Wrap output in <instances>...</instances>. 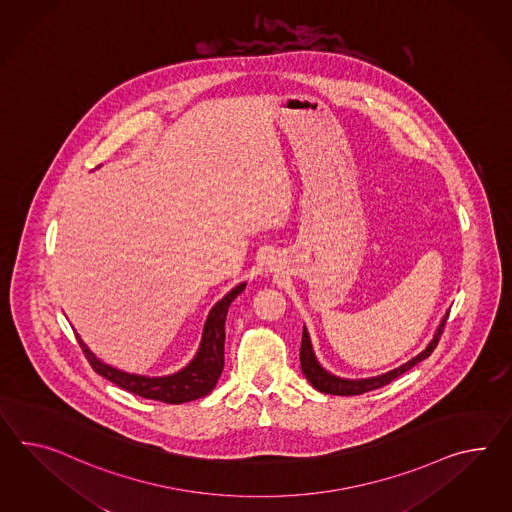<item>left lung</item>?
<instances>
[{
	"instance_id": "8db88e82",
	"label": "left lung",
	"mask_w": 512,
	"mask_h": 512,
	"mask_svg": "<svg viewBox=\"0 0 512 512\" xmlns=\"http://www.w3.org/2000/svg\"><path fill=\"white\" fill-rule=\"evenodd\" d=\"M447 317H449V312L444 315V319H442L440 327H438L436 334H434L433 341L427 345V349H425L423 353L418 354L416 358H412L410 362L403 364L401 367H397V369L390 371V373H384V375H380V377H373V379L366 380L338 379V377H334V375L327 373L323 367L317 364L314 351H312V345H310V338H308V332H306V328H302V373H304V377L308 379V382L314 386L315 390H319V392H323V394L360 395L366 394V392H371V390H377V388H382V386L390 384V382H392L394 379H397L399 375L407 373L408 369H412V367L416 366V364H420L421 360H425L427 356H431V353H433L434 349H436V345H438V341H440L442 332H444Z\"/></svg>"
}]
</instances>
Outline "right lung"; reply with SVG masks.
Wrapping results in <instances>:
<instances>
[{
    "mask_svg": "<svg viewBox=\"0 0 512 512\" xmlns=\"http://www.w3.org/2000/svg\"><path fill=\"white\" fill-rule=\"evenodd\" d=\"M243 289L245 284H239L224 297L223 301L217 302L211 308L195 360L182 371L169 377L148 379L141 375H130V373L118 371L115 367L105 366L85 347V343L79 340V336L76 338L92 369L98 375L117 384L118 388L145 399L167 403V405H182L187 401L210 394L221 377L224 367V321H226L230 302L234 301Z\"/></svg>",
    "mask_w": 512,
    "mask_h": 512,
    "instance_id": "1",
    "label": "right lung"
}]
</instances>
